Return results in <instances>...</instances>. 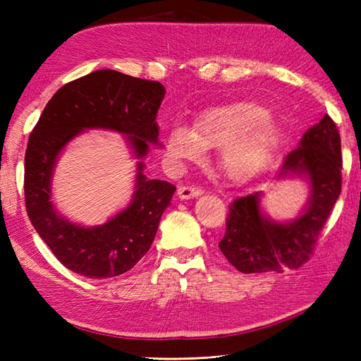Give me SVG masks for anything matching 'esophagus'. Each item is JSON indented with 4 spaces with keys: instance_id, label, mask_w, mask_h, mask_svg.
<instances>
[{
    "instance_id": "34e87169",
    "label": "esophagus",
    "mask_w": 361,
    "mask_h": 361,
    "mask_svg": "<svg viewBox=\"0 0 361 361\" xmlns=\"http://www.w3.org/2000/svg\"><path fill=\"white\" fill-rule=\"evenodd\" d=\"M178 198L181 200H190V198H195V197H200L203 194V190L197 186H181L178 188Z\"/></svg>"
}]
</instances>
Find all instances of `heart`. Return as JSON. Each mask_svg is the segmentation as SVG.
<instances>
[{
	"instance_id": "heart-1",
	"label": "heart",
	"mask_w": 361,
	"mask_h": 361,
	"mask_svg": "<svg viewBox=\"0 0 361 361\" xmlns=\"http://www.w3.org/2000/svg\"><path fill=\"white\" fill-rule=\"evenodd\" d=\"M278 128L268 111L251 102L214 106L197 118L194 128L173 127L167 135L166 153L172 164L195 161L204 147H220L219 166L233 181H247L270 161Z\"/></svg>"
}]
</instances>
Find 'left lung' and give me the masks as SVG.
<instances>
[{
    "label": "left lung",
    "mask_w": 361,
    "mask_h": 361,
    "mask_svg": "<svg viewBox=\"0 0 361 361\" xmlns=\"http://www.w3.org/2000/svg\"><path fill=\"white\" fill-rule=\"evenodd\" d=\"M341 140L329 114L310 127L283 159L278 180L301 178L309 200L293 220L278 221L262 211L257 190L229 204L226 233L219 247L242 273L282 271L309 259L341 192Z\"/></svg>",
    "instance_id": "1"
}]
</instances>
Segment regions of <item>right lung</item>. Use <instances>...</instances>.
<instances>
[{"label": "right lung", "instance_id": "obj_1", "mask_svg": "<svg viewBox=\"0 0 361 361\" xmlns=\"http://www.w3.org/2000/svg\"><path fill=\"white\" fill-rule=\"evenodd\" d=\"M164 94L159 82L99 70L66 83L44 106L25 157L26 211L37 234L68 270L91 279L114 278L133 268L152 247L175 192L171 183L144 175L150 144L161 145L157 113ZM91 128L126 136L137 158V175L127 209L104 226L83 227L55 208L51 178L66 145Z\"/></svg>", "mask_w": 361, "mask_h": 361}]
</instances>
